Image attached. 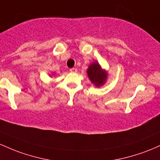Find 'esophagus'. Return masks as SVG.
Wrapping results in <instances>:
<instances>
[{"mask_svg": "<svg viewBox=\"0 0 160 160\" xmlns=\"http://www.w3.org/2000/svg\"><path fill=\"white\" fill-rule=\"evenodd\" d=\"M77 69L76 68H72V69H70V72H77Z\"/></svg>", "mask_w": 160, "mask_h": 160, "instance_id": "34e87169", "label": "esophagus"}]
</instances>
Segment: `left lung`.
I'll list each match as a JSON object with an SVG mask.
<instances>
[{"label":"left lung","instance_id":"obj_1","mask_svg":"<svg viewBox=\"0 0 160 160\" xmlns=\"http://www.w3.org/2000/svg\"><path fill=\"white\" fill-rule=\"evenodd\" d=\"M87 72L91 82L98 87L103 85L107 79V73L102 70L99 63L97 62L90 65Z\"/></svg>","mask_w":160,"mask_h":160}]
</instances>
